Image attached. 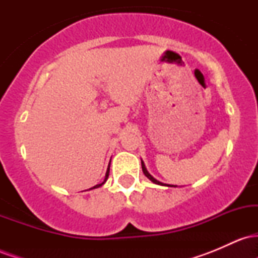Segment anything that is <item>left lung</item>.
Here are the masks:
<instances>
[{
    "label": "left lung",
    "instance_id": "obj_1",
    "mask_svg": "<svg viewBox=\"0 0 258 258\" xmlns=\"http://www.w3.org/2000/svg\"><path fill=\"white\" fill-rule=\"evenodd\" d=\"M142 170H143V173L146 174V176L148 177V178H149L150 180H152L153 183H155V184H162L161 182H159L158 179H155V178H154V177L152 176V174H150L149 172H148V171H147V168H146V165H144V162H143V161H142ZM172 186H173V185H172ZM174 186H177V185H174Z\"/></svg>",
    "mask_w": 258,
    "mask_h": 258
}]
</instances>
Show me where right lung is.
Returning <instances> with one entry per match:
<instances>
[{
  "mask_svg": "<svg viewBox=\"0 0 258 258\" xmlns=\"http://www.w3.org/2000/svg\"><path fill=\"white\" fill-rule=\"evenodd\" d=\"M109 166H110V164H109ZM108 177H109V167H108V170H106V173H105V178H104V180H103L102 183H100V184H97V185H94L93 188H99V186H102L103 184H104V183L106 182V179H108ZM92 189V188H91Z\"/></svg>",
  "mask_w": 258,
  "mask_h": 258,
  "instance_id": "add662e5",
  "label": "right lung"
}]
</instances>
